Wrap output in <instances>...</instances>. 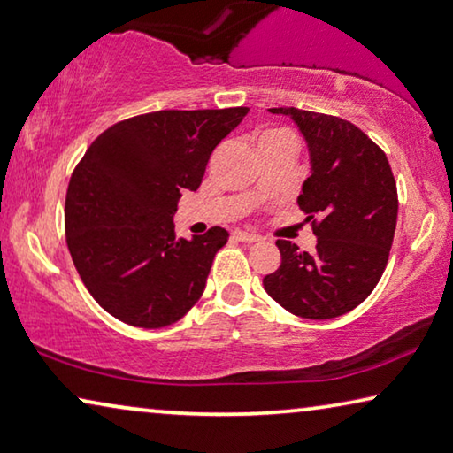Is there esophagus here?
Here are the masks:
<instances>
[{"label": "esophagus", "instance_id": "obj_1", "mask_svg": "<svg viewBox=\"0 0 453 453\" xmlns=\"http://www.w3.org/2000/svg\"><path fill=\"white\" fill-rule=\"evenodd\" d=\"M234 238L238 240V242H244V244H252V242H260V235L242 232V229H238V232H234Z\"/></svg>", "mask_w": 453, "mask_h": 453}]
</instances>
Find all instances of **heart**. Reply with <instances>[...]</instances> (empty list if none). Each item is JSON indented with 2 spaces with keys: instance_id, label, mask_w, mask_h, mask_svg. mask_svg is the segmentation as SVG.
I'll list each match as a JSON object with an SVG mask.
<instances>
[{
  "instance_id": "heart-1",
  "label": "heart",
  "mask_w": 453,
  "mask_h": 453,
  "mask_svg": "<svg viewBox=\"0 0 453 453\" xmlns=\"http://www.w3.org/2000/svg\"><path fill=\"white\" fill-rule=\"evenodd\" d=\"M256 144H258V148L270 144H295V136L288 130H282V127H270V130H262L256 136Z\"/></svg>"
}]
</instances>
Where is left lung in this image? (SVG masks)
Instances as JSON below:
<instances>
[{"instance_id": "8db88e82", "label": "left lung", "mask_w": 453, "mask_h": 453, "mask_svg": "<svg viewBox=\"0 0 453 453\" xmlns=\"http://www.w3.org/2000/svg\"><path fill=\"white\" fill-rule=\"evenodd\" d=\"M291 118L309 148L311 177L296 199L317 235L315 254L279 240L280 266L265 291L288 313L334 319L374 291L393 246L399 197L390 165L360 127L326 113L273 107Z\"/></svg>"}]
</instances>
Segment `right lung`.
<instances>
[{
  "mask_svg": "<svg viewBox=\"0 0 453 453\" xmlns=\"http://www.w3.org/2000/svg\"><path fill=\"white\" fill-rule=\"evenodd\" d=\"M248 113L165 110L118 121L73 171L65 201L66 246L101 307L134 327L179 321L205 291L229 234L174 235L183 191H197L215 146Z\"/></svg>",
  "mask_w": 453,
  "mask_h": 453,
  "instance_id": "right-lung-1",
  "label": "right lung"
}]
</instances>
